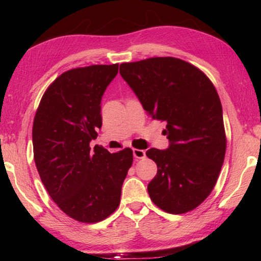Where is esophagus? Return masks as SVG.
Masks as SVG:
<instances>
[{
  "mask_svg": "<svg viewBox=\"0 0 261 261\" xmlns=\"http://www.w3.org/2000/svg\"><path fill=\"white\" fill-rule=\"evenodd\" d=\"M132 153H134V156L136 159H143V158H145V155H146V154H145V151H143V149H138V148L132 149Z\"/></svg>",
  "mask_w": 261,
  "mask_h": 261,
  "instance_id": "34e87169",
  "label": "esophagus"
}]
</instances>
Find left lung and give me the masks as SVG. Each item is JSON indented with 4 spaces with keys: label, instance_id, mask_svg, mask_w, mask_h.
Segmentation results:
<instances>
[{
    "label": "left lung",
    "instance_id": "left-lung-1",
    "mask_svg": "<svg viewBox=\"0 0 261 261\" xmlns=\"http://www.w3.org/2000/svg\"><path fill=\"white\" fill-rule=\"evenodd\" d=\"M120 73L153 120L166 122L167 149L149 148L158 166L147 185L152 201L170 214L199 206L215 187L226 154L222 106L194 65L175 57L122 63Z\"/></svg>",
    "mask_w": 261,
    "mask_h": 261
}]
</instances>
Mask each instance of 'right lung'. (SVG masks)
<instances>
[{
  "instance_id": "1",
  "label": "right lung",
  "mask_w": 261,
  "mask_h": 261,
  "mask_svg": "<svg viewBox=\"0 0 261 261\" xmlns=\"http://www.w3.org/2000/svg\"><path fill=\"white\" fill-rule=\"evenodd\" d=\"M117 72L118 64L69 70L50 84L35 113L38 173L55 204L79 222H100L116 211L134 161L131 148L90 147L102 125L101 99Z\"/></svg>"
}]
</instances>
